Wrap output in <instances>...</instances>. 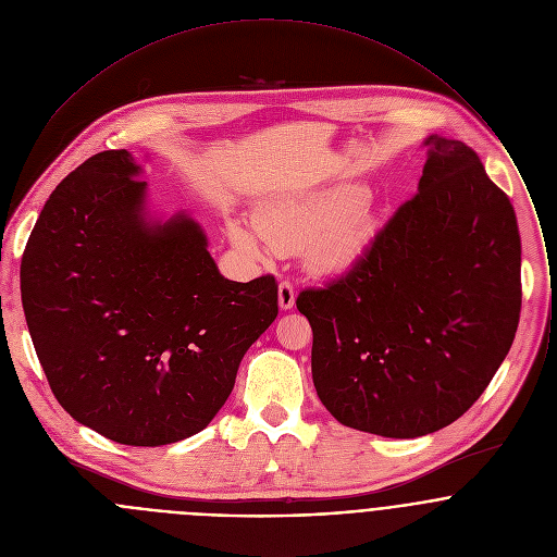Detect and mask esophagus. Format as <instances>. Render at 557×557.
Listing matches in <instances>:
<instances>
[{
	"label": "esophagus",
	"instance_id": "1",
	"mask_svg": "<svg viewBox=\"0 0 557 557\" xmlns=\"http://www.w3.org/2000/svg\"><path fill=\"white\" fill-rule=\"evenodd\" d=\"M294 305H296L294 287L289 283H281L278 285V307H281V311H289V309H294Z\"/></svg>",
	"mask_w": 557,
	"mask_h": 557
}]
</instances>
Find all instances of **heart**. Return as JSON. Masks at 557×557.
Here are the masks:
<instances>
[{
    "label": "heart",
    "instance_id": "b5f03b06",
    "mask_svg": "<svg viewBox=\"0 0 557 557\" xmlns=\"http://www.w3.org/2000/svg\"><path fill=\"white\" fill-rule=\"evenodd\" d=\"M225 232L232 246L252 261H263L270 250H305L311 272L341 274L358 261L373 234L369 188L338 184L276 197L257 210L255 221L230 219Z\"/></svg>",
    "mask_w": 557,
    "mask_h": 557
}]
</instances>
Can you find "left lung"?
<instances>
[{"mask_svg": "<svg viewBox=\"0 0 557 557\" xmlns=\"http://www.w3.org/2000/svg\"><path fill=\"white\" fill-rule=\"evenodd\" d=\"M416 195L341 278L300 292L318 397L345 426L395 440L463 416L521 313V238L476 152L429 135Z\"/></svg>", "mask_w": 557, "mask_h": 557, "instance_id": "8db88e82", "label": "left lung"}]
</instances>
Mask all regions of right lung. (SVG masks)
Instances as JSON below:
<instances>
[{"mask_svg":"<svg viewBox=\"0 0 557 557\" xmlns=\"http://www.w3.org/2000/svg\"><path fill=\"white\" fill-rule=\"evenodd\" d=\"M141 175L107 150L58 184L23 252L21 300L60 405L117 444L164 446L212 422L278 305L274 276L219 272L186 210H152Z\"/></svg>","mask_w":557,"mask_h":557,"instance_id":"right-lung-1","label":"right lung"}]
</instances>
